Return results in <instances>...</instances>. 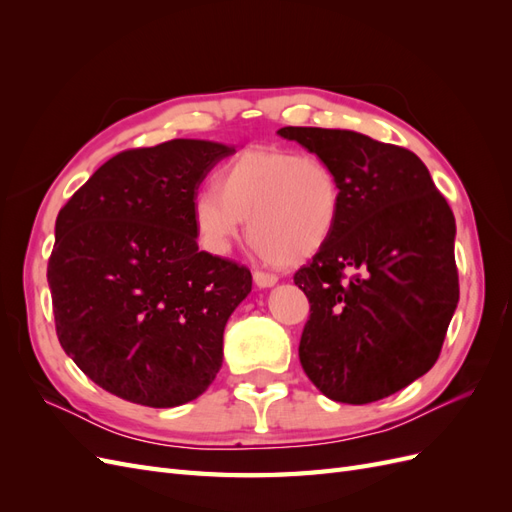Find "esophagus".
<instances>
[{
    "instance_id": "obj_1",
    "label": "esophagus",
    "mask_w": 512,
    "mask_h": 512,
    "mask_svg": "<svg viewBox=\"0 0 512 512\" xmlns=\"http://www.w3.org/2000/svg\"><path fill=\"white\" fill-rule=\"evenodd\" d=\"M254 284L258 288H271L277 284V277L273 273H265V271H254Z\"/></svg>"
}]
</instances>
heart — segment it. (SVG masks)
<instances>
[{
    "label": "heart",
    "instance_id": "1",
    "mask_svg": "<svg viewBox=\"0 0 512 512\" xmlns=\"http://www.w3.org/2000/svg\"><path fill=\"white\" fill-rule=\"evenodd\" d=\"M342 185L314 153L252 147L222 166L215 190L194 198L192 220L209 252L226 254L247 220V241L277 267L316 256L339 222Z\"/></svg>",
    "mask_w": 512,
    "mask_h": 512
}]
</instances>
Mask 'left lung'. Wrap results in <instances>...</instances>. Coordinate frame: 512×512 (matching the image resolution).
I'll use <instances>...</instances> for the list:
<instances>
[{"mask_svg": "<svg viewBox=\"0 0 512 512\" xmlns=\"http://www.w3.org/2000/svg\"><path fill=\"white\" fill-rule=\"evenodd\" d=\"M277 134L327 160L342 185L335 232L294 273L312 312L301 365L329 399L371 404L438 361L459 301L455 215L404 147L352 130L290 126Z\"/></svg>", "mask_w": 512, "mask_h": 512, "instance_id": "8db88e82", "label": "left lung"}]
</instances>
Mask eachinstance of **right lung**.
Here are the masks:
<instances>
[{"label": "right lung", "mask_w": 512, "mask_h": 512, "mask_svg": "<svg viewBox=\"0 0 512 512\" xmlns=\"http://www.w3.org/2000/svg\"><path fill=\"white\" fill-rule=\"evenodd\" d=\"M235 147L175 138L102 164L55 222L59 344L104 391L149 408L203 395L250 269L198 250L196 190Z\"/></svg>", "instance_id": "obj_1"}]
</instances>
